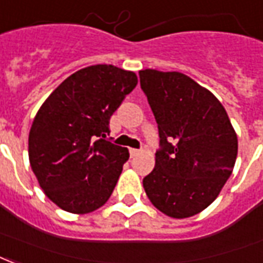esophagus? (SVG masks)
<instances>
[{
    "label": "esophagus",
    "instance_id": "obj_1",
    "mask_svg": "<svg viewBox=\"0 0 263 263\" xmlns=\"http://www.w3.org/2000/svg\"><path fill=\"white\" fill-rule=\"evenodd\" d=\"M139 153H141V151H139V149H129V155H131V157L138 156Z\"/></svg>",
    "mask_w": 263,
    "mask_h": 263
}]
</instances>
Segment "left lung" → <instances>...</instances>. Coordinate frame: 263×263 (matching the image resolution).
<instances>
[{
    "mask_svg": "<svg viewBox=\"0 0 263 263\" xmlns=\"http://www.w3.org/2000/svg\"><path fill=\"white\" fill-rule=\"evenodd\" d=\"M139 78L160 138L143 188L164 215L191 217L215 201L231 176L238 151L234 128L215 95L184 73L145 69Z\"/></svg>",
    "mask_w": 263,
    "mask_h": 263,
    "instance_id": "8db88e82",
    "label": "left lung"
}]
</instances>
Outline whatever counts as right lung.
Wrapping results in <instances>:
<instances>
[{"label":"right lung","instance_id":"add662e5","mask_svg":"<svg viewBox=\"0 0 263 263\" xmlns=\"http://www.w3.org/2000/svg\"><path fill=\"white\" fill-rule=\"evenodd\" d=\"M137 83L134 72L92 65L68 77L40 107L29 132V160L62 211L90 213L114 191L129 152L106 135L112 112Z\"/></svg>","mask_w":263,"mask_h":263}]
</instances>
